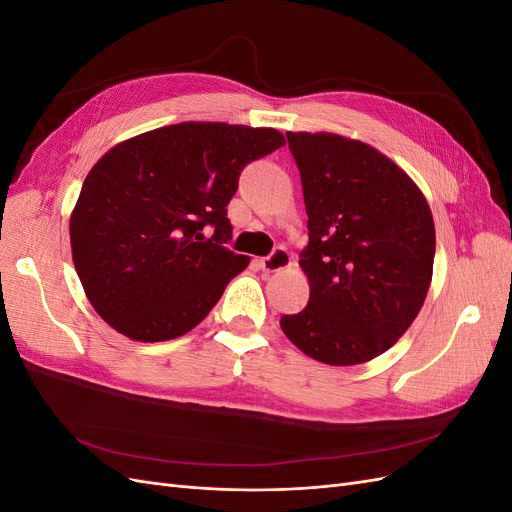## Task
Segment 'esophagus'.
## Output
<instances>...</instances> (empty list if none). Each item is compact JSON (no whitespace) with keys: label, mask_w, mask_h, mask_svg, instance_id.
<instances>
[{"label":"esophagus","mask_w":512,"mask_h":512,"mask_svg":"<svg viewBox=\"0 0 512 512\" xmlns=\"http://www.w3.org/2000/svg\"><path fill=\"white\" fill-rule=\"evenodd\" d=\"M258 265L262 271L267 273H275V271H282L286 267H290V254L286 247H275V250L267 256V258H260Z\"/></svg>","instance_id":"1"}]
</instances>
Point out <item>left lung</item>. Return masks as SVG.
Masks as SVG:
<instances>
[{
    "instance_id": "obj_1",
    "label": "left lung",
    "mask_w": 512,
    "mask_h": 512,
    "mask_svg": "<svg viewBox=\"0 0 512 512\" xmlns=\"http://www.w3.org/2000/svg\"><path fill=\"white\" fill-rule=\"evenodd\" d=\"M309 241V301L282 331L312 359L359 365L408 331L427 297L436 228L425 196L380 151L337 134L288 132Z\"/></svg>"
}]
</instances>
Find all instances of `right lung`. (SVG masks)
<instances>
[{
	"label": "right lung",
	"instance_id": "add662e5",
	"mask_svg": "<svg viewBox=\"0 0 512 512\" xmlns=\"http://www.w3.org/2000/svg\"><path fill=\"white\" fill-rule=\"evenodd\" d=\"M282 145L273 128L188 121L104 153L70 218L74 269L100 318L136 342L205 320L250 262L226 247L241 170Z\"/></svg>",
	"mask_w": 512,
	"mask_h": 512
}]
</instances>
